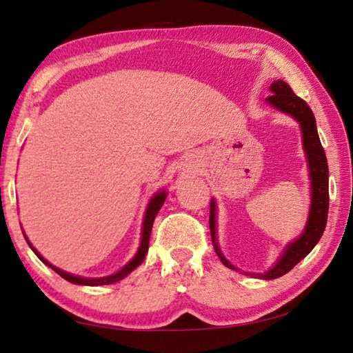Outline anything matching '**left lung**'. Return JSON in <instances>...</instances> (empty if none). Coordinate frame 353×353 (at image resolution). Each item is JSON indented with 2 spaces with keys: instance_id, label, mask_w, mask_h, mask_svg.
<instances>
[{
  "instance_id": "left-lung-1",
  "label": "left lung",
  "mask_w": 353,
  "mask_h": 353,
  "mask_svg": "<svg viewBox=\"0 0 353 353\" xmlns=\"http://www.w3.org/2000/svg\"><path fill=\"white\" fill-rule=\"evenodd\" d=\"M270 91L273 92V95L267 97L268 103L276 108L281 112L290 114L293 119H296L301 126V131H303V145L307 156V163H309L312 181V203L309 219H307V225L303 234L296 241L288 243L284 253L281 254V258L270 270L265 273L253 274V276L262 279H276L283 276V274L290 272L301 259H304L312 252L313 247L316 245L318 241L321 239L325 223H327L329 213V166L324 148L321 142H319L315 115H313L309 105L303 99H299L284 80L273 81ZM210 232L211 239H213V247L217 256H219V259L222 261V264L232 268V270H238V268L230 264L225 259V256L222 254L219 245H217L216 202L213 199H211L210 203Z\"/></svg>"
}]
</instances>
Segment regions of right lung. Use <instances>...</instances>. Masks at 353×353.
<instances>
[{"label":"right lung","mask_w":353,"mask_h":353,"mask_svg":"<svg viewBox=\"0 0 353 353\" xmlns=\"http://www.w3.org/2000/svg\"><path fill=\"white\" fill-rule=\"evenodd\" d=\"M166 199V191H159V193L154 194V197L151 199L150 203H148V208H146V213H145V219H143V228H142V242H140V247L137 250V253L134 258L128 262V264L121 268V270H119L117 273L111 274V276H105V278H81V276H75V274H70V273H66L60 270V268L54 267L52 264H49V262L43 258V256L37 252V250L32 247V243L28 241V238H26V241H28L29 247L34 250V253L40 258L44 264H46L48 267L52 268L54 272H57L60 274L61 278H65L66 281H69V283L72 284H79V285H106V284H114L117 283V281L123 279L126 274H130L134 268L139 267L140 264H142L146 253H148V245H150V236H151V230H152V223H154V219L156 216L159 213V210L162 208V205L165 202Z\"/></svg>","instance_id":"add662e5"}]
</instances>
